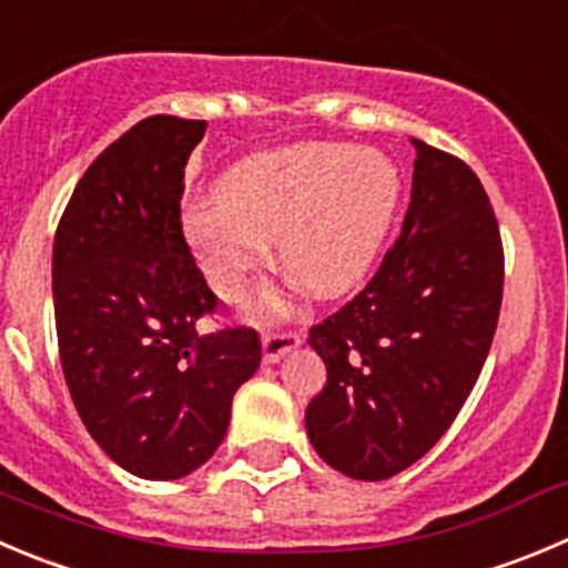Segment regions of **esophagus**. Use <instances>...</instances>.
Wrapping results in <instances>:
<instances>
[{"mask_svg":"<svg viewBox=\"0 0 568 568\" xmlns=\"http://www.w3.org/2000/svg\"><path fill=\"white\" fill-rule=\"evenodd\" d=\"M301 345L298 332H267L262 334V348H264V362L275 365L284 354H290L293 348Z\"/></svg>","mask_w":568,"mask_h":568,"instance_id":"esophagus-1","label":"esophagus"}]
</instances>
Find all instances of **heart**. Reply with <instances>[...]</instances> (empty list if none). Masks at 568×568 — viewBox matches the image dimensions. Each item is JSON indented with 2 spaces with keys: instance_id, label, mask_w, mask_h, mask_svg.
I'll return each mask as SVG.
<instances>
[{
  "instance_id": "1",
  "label": "heart",
  "mask_w": 568,
  "mask_h": 568,
  "mask_svg": "<svg viewBox=\"0 0 568 568\" xmlns=\"http://www.w3.org/2000/svg\"><path fill=\"white\" fill-rule=\"evenodd\" d=\"M398 186V170L376 150L332 142L267 150L231 166L217 200L189 209L186 240L220 298H242L267 262V240L306 293L332 298L379 253Z\"/></svg>"
}]
</instances>
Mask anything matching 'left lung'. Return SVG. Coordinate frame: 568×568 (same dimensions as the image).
<instances>
[{
	"instance_id": "left-lung-1",
	"label": "left lung",
	"mask_w": 568,
	"mask_h": 568,
	"mask_svg": "<svg viewBox=\"0 0 568 568\" xmlns=\"http://www.w3.org/2000/svg\"><path fill=\"white\" fill-rule=\"evenodd\" d=\"M415 144L402 236L368 287L310 328L326 387L306 435L339 474L379 483L449 429L477 385L499 323L505 253L483 183L466 161Z\"/></svg>"
}]
</instances>
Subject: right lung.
Instances as JSON below:
<instances>
[{
    "label": "right lung",
    "instance_id": "add662e5",
    "mask_svg": "<svg viewBox=\"0 0 568 568\" xmlns=\"http://www.w3.org/2000/svg\"><path fill=\"white\" fill-rule=\"evenodd\" d=\"M203 119L148 116L108 144L67 203L52 247L63 376L97 446L142 479H181L223 443L256 374L253 328L200 332L217 295L181 229L183 170Z\"/></svg>",
    "mask_w": 568,
    "mask_h": 568
}]
</instances>
